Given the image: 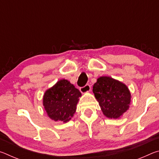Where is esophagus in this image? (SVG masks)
Masks as SVG:
<instances>
[{
    "mask_svg": "<svg viewBox=\"0 0 159 159\" xmlns=\"http://www.w3.org/2000/svg\"><path fill=\"white\" fill-rule=\"evenodd\" d=\"M90 90H91V88H90V85L89 84H87L85 86H83V87L80 88V90L82 93H86L90 92Z\"/></svg>",
    "mask_w": 159,
    "mask_h": 159,
    "instance_id": "34e87169",
    "label": "esophagus"
}]
</instances>
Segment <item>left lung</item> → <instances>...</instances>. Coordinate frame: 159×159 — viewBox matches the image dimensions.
<instances>
[{
	"instance_id": "left-lung-1",
	"label": "left lung",
	"mask_w": 159,
	"mask_h": 159,
	"mask_svg": "<svg viewBox=\"0 0 159 159\" xmlns=\"http://www.w3.org/2000/svg\"><path fill=\"white\" fill-rule=\"evenodd\" d=\"M93 92L103 114L109 118H119L130 107L131 95L128 88L111 77H99Z\"/></svg>"
}]
</instances>
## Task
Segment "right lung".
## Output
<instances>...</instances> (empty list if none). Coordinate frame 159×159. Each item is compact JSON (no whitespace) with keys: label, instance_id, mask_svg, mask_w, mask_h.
I'll use <instances>...</instances> for the list:
<instances>
[{"label":"right lung","instance_id":"add662e5","mask_svg":"<svg viewBox=\"0 0 159 159\" xmlns=\"http://www.w3.org/2000/svg\"><path fill=\"white\" fill-rule=\"evenodd\" d=\"M80 97L81 93L73 84L69 80L61 79L45 91L43 104L51 119L56 122L66 123L76 112Z\"/></svg>","mask_w":159,"mask_h":159}]
</instances>
